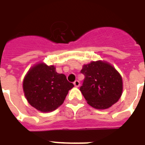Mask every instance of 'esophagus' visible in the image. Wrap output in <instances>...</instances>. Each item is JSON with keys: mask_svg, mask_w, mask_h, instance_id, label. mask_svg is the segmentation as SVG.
<instances>
[{"mask_svg": "<svg viewBox=\"0 0 145 145\" xmlns=\"http://www.w3.org/2000/svg\"><path fill=\"white\" fill-rule=\"evenodd\" d=\"M73 84L76 87H79V86H80V82H79V81H78V80H76V81L73 82Z\"/></svg>", "mask_w": 145, "mask_h": 145, "instance_id": "1", "label": "esophagus"}]
</instances>
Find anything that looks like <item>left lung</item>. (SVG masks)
<instances>
[{
  "label": "left lung",
  "instance_id": "left-lung-1",
  "mask_svg": "<svg viewBox=\"0 0 145 145\" xmlns=\"http://www.w3.org/2000/svg\"><path fill=\"white\" fill-rule=\"evenodd\" d=\"M85 76L80 91L89 105L96 109H106L121 96L122 78L118 72L104 61L91 62L82 66Z\"/></svg>",
  "mask_w": 145,
  "mask_h": 145
}]
</instances>
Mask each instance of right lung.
<instances>
[{"label": "right lung", "mask_w": 145, "mask_h": 145, "mask_svg": "<svg viewBox=\"0 0 145 145\" xmlns=\"http://www.w3.org/2000/svg\"><path fill=\"white\" fill-rule=\"evenodd\" d=\"M73 86L64 74L56 72L55 66L43 63L30 68L23 82L28 102L42 112H52L60 106Z\"/></svg>", "instance_id": "1"}]
</instances>
